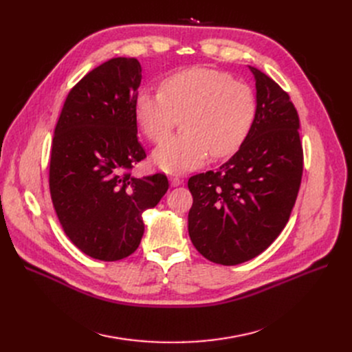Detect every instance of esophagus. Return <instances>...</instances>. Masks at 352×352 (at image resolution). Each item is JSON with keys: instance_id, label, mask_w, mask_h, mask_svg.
<instances>
[{"instance_id": "34e87169", "label": "esophagus", "mask_w": 352, "mask_h": 352, "mask_svg": "<svg viewBox=\"0 0 352 352\" xmlns=\"http://www.w3.org/2000/svg\"><path fill=\"white\" fill-rule=\"evenodd\" d=\"M170 181H171V186L173 187H178V186H181V184H182V179H179L178 177H171Z\"/></svg>"}]
</instances>
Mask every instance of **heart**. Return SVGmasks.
<instances>
[{"label": "heart", "mask_w": 352, "mask_h": 352, "mask_svg": "<svg viewBox=\"0 0 352 352\" xmlns=\"http://www.w3.org/2000/svg\"><path fill=\"white\" fill-rule=\"evenodd\" d=\"M256 113L252 89L227 72L184 69L166 77L161 91L144 89L135 100V120L144 135L160 142L182 117L186 133L164 141L153 154L165 173L197 168L211 155L234 154L247 140Z\"/></svg>", "instance_id": "obj_1"}]
</instances>
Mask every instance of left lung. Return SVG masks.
Wrapping results in <instances>:
<instances>
[{"instance_id":"left-lung-1","label":"left lung","mask_w":352,"mask_h":352,"mask_svg":"<svg viewBox=\"0 0 352 352\" xmlns=\"http://www.w3.org/2000/svg\"><path fill=\"white\" fill-rule=\"evenodd\" d=\"M250 69L256 113L247 140L217 171L188 179L190 238L202 256L221 265L250 261L275 241L288 223L302 178L297 109L272 78Z\"/></svg>"}]
</instances>
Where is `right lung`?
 <instances>
[{
    "label": "right lung",
    "instance_id": "1",
    "mask_svg": "<svg viewBox=\"0 0 352 352\" xmlns=\"http://www.w3.org/2000/svg\"><path fill=\"white\" fill-rule=\"evenodd\" d=\"M135 58H113L68 92L55 126L50 192L71 243L91 258L118 261L144 234L142 212L168 190L165 174L131 175L146 154L137 137Z\"/></svg>",
    "mask_w": 352,
    "mask_h": 352
}]
</instances>
